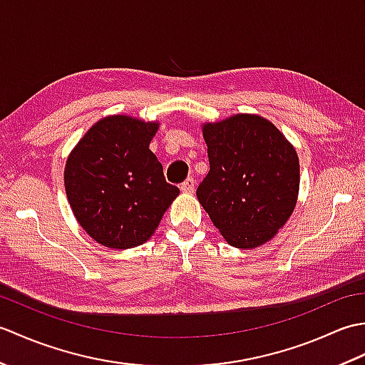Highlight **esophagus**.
<instances>
[{
  "instance_id": "1",
  "label": "esophagus",
  "mask_w": 365,
  "mask_h": 365,
  "mask_svg": "<svg viewBox=\"0 0 365 365\" xmlns=\"http://www.w3.org/2000/svg\"><path fill=\"white\" fill-rule=\"evenodd\" d=\"M195 188H196V180L195 178H187V180H185L182 185H180V190L183 191V192H192L195 191Z\"/></svg>"
}]
</instances>
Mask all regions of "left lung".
<instances>
[{
    "label": "left lung",
    "mask_w": 365,
    "mask_h": 365,
    "mask_svg": "<svg viewBox=\"0 0 365 365\" xmlns=\"http://www.w3.org/2000/svg\"><path fill=\"white\" fill-rule=\"evenodd\" d=\"M210 170L199 204L224 240L254 250L289 221L299 192V160L292 143L259 114L202 123Z\"/></svg>",
    "instance_id": "8db88e82"
}]
</instances>
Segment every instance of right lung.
<instances>
[{"label":"right lung","instance_id":"obj_1","mask_svg":"<svg viewBox=\"0 0 365 365\" xmlns=\"http://www.w3.org/2000/svg\"><path fill=\"white\" fill-rule=\"evenodd\" d=\"M160 128L127 114L100 119L80 139L64 168L76 221L97 243L128 250L145 243L178 196L149 149Z\"/></svg>","mask_w":365,"mask_h":365}]
</instances>
